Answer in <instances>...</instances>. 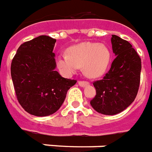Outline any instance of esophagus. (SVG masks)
<instances>
[{
    "label": "esophagus",
    "instance_id": "esophagus-1",
    "mask_svg": "<svg viewBox=\"0 0 152 152\" xmlns=\"http://www.w3.org/2000/svg\"><path fill=\"white\" fill-rule=\"evenodd\" d=\"M78 85H79L81 87H86V86H88L89 83L88 82H84V81H79L78 82Z\"/></svg>",
    "mask_w": 152,
    "mask_h": 152
}]
</instances>
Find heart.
<instances>
[{
    "mask_svg": "<svg viewBox=\"0 0 152 152\" xmlns=\"http://www.w3.org/2000/svg\"><path fill=\"white\" fill-rule=\"evenodd\" d=\"M110 53L104 44L82 42L68 48L67 54L56 57V65L64 76H71L82 66L84 74L89 77H99L106 72Z\"/></svg>",
    "mask_w": 152,
    "mask_h": 152,
    "instance_id": "heart-1",
    "label": "heart"
}]
</instances>
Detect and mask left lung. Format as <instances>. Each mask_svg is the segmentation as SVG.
<instances>
[{
	"instance_id": "1",
	"label": "left lung",
	"mask_w": 152,
	"mask_h": 152,
	"mask_svg": "<svg viewBox=\"0 0 152 152\" xmlns=\"http://www.w3.org/2000/svg\"><path fill=\"white\" fill-rule=\"evenodd\" d=\"M115 59L104 78L93 83L96 95L90 101L97 112L114 115L126 109L139 89L141 59L129 42L117 35L111 37Z\"/></svg>"
}]
</instances>
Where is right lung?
<instances>
[{"mask_svg": "<svg viewBox=\"0 0 152 152\" xmlns=\"http://www.w3.org/2000/svg\"><path fill=\"white\" fill-rule=\"evenodd\" d=\"M56 40L46 35L22 44L11 65V75L18 101L30 115H53L65 100L76 80L64 78L56 70Z\"/></svg>", "mask_w": 152, "mask_h": 152, "instance_id": "right-lung-1", "label": "right lung"}]
</instances>
